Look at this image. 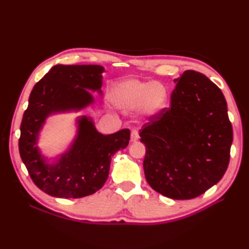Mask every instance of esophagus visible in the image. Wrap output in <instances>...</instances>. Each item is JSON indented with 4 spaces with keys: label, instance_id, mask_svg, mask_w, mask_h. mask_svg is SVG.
Instances as JSON below:
<instances>
[{
    "label": "esophagus",
    "instance_id": "esophagus-1",
    "mask_svg": "<svg viewBox=\"0 0 249 249\" xmlns=\"http://www.w3.org/2000/svg\"><path fill=\"white\" fill-rule=\"evenodd\" d=\"M139 140V134H138V132L137 131H132V133H131V141L132 142H136V141H138Z\"/></svg>",
    "mask_w": 249,
    "mask_h": 249
}]
</instances>
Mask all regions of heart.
<instances>
[{
  "label": "heart",
  "instance_id": "obj_1",
  "mask_svg": "<svg viewBox=\"0 0 249 249\" xmlns=\"http://www.w3.org/2000/svg\"><path fill=\"white\" fill-rule=\"evenodd\" d=\"M112 102L120 110L138 111L144 118H156L167 108L169 92L159 82L127 79L118 82L111 92Z\"/></svg>",
  "mask_w": 249,
  "mask_h": 249
}]
</instances>
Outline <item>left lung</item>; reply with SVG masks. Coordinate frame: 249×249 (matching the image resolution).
<instances>
[{"label":"left lung","mask_w":249,"mask_h":249,"mask_svg":"<svg viewBox=\"0 0 249 249\" xmlns=\"http://www.w3.org/2000/svg\"><path fill=\"white\" fill-rule=\"evenodd\" d=\"M173 82L171 107L140 132L146 148L143 168L158 193L191 199L227 171L232 127L223 93L205 74L186 71Z\"/></svg>","instance_id":"left-lung-1"}]
</instances>
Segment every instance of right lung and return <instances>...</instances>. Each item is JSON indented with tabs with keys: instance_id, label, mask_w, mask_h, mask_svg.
Segmentation results:
<instances>
[{
	"instance_id": "add662e5",
	"label": "right lung",
	"mask_w": 249,
	"mask_h": 249,
	"mask_svg": "<svg viewBox=\"0 0 249 249\" xmlns=\"http://www.w3.org/2000/svg\"><path fill=\"white\" fill-rule=\"evenodd\" d=\"M104 71L101 65L58 64L30 94L20 124L19 155L34 184L51 196L80 198L100 190L108 178L112 156L129 144V129L103 135L92 117L81 115L74 137L62 154L52 160L39 148L40 133L50 116L91 106L95 99L90 91L103 96Z\"/></svg>"
}]
</instances>
